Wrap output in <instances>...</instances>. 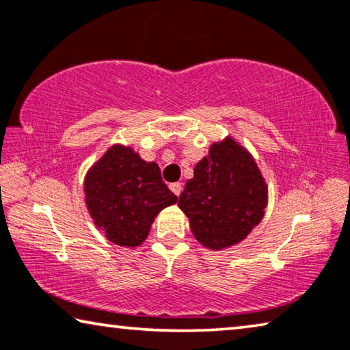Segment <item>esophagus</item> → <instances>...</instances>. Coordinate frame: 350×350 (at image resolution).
Returning a JSON list of instances; mask_svg holds the SVG:
<instances>
[{"label": "esophagus", "instance_id": "esophagus-1", "mask_svg": "<svg viewBox=\"0 0 350 350\" xmlns=\"http://www.w3.org/2000/svg\"><path fill=\"white\" fill-rule=\"evenodd\" d=\"M170 189H172V192L175 193V196H180L181 191H183V185H181V183H172Z\"/></svg>", "mask_w": 350, "mask_h": 350}]
</instances>
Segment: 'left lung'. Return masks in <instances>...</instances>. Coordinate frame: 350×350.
<instances>
[{"instance_id":"obj_1","label":"left lung","mask_w":350,"mask_h":350,"mask_svg":"<svg viewBox=\"0 0 350 350\" xmlns=\"http://www.w3.org/2000/svg\"><path fill=\"white\" fill-rule=\"evenodd\" d=\"M267 187L254 158L233 139L213 144L178 198L198 243L220 250L245 239L261 222Z\"/></svg>"}]
</instances>
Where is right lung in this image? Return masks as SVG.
Here are the masks:
<instances>
[{
  "instance_id": "right-lung-1",
  "label": "right lung",
  "mask_w": 350,
  "mask_h": 350,
  "mask_svg": "<svg viewBox=\"0 0 350 350\" xmlns=\"http://www.w3.org/2000/svg\"><path fill=\"white\" fill-rule=\"evenodd\" d=\"M84 192L95 225L120 247L141 245L161 209L178 200L161 178L158 164L122 145L111 147L92 165Z\"/></svg>"
}]
</instances>
